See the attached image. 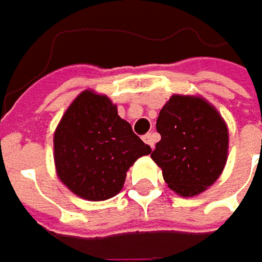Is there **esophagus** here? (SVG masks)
Listing matches in <instances>:
<instances>
[{
    "mask_svg": "<svg viewBox=\"0 0 262 262\" xmlns=\"http://www.w3.org/2000/svg\"><path fill=\"white\" fill-rule=\"evenodd\" d=\"M143 141L148 144V146L151 147V148H155V143H156V140H155V134H146V136H143Z\"/></svg>",
    "mask_w": 262,
    "mask_h": 262,
    "instance_id": "esophagus-1",
    "label": "esophagus"
}]
</instances>
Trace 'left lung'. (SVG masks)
Returning a JSON list of instances; mask_svg holds the SVG:
<instances>
[{"label":"left lung","mask_w":262,"mask_h":262,"mask_svg":"<svg viewBox=\"0 0 262 262\" xmlns=\"http://www.w3.org/2000/svg\"><path fill=\"white\" fill-rule=\"evenodd\" d=\"M160 141L151 159L162 167L167 186L194 196L213 185L227 160L226 122L203 97L173 95L156 122Z\"/></svg>","instance_id":"obj_1"}]
</instances>
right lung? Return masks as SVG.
<instances>
[{
    "label": "right lung",
    "instance_id": "1",
    "mask_svg": "<svg viewBox=\"0 0 262 262\" xmlns=\"http://www.w3.org/2000/svg\"><path fill=\"white\" fill-rule=\"evenodd\" d=\"M151 153L118 115L107 96L84 90L61 118L54 134L56 175L76 195L103 201L116 195L126 170Z\"/></svg>",
    "mask_w": 262,
    "mask_h": 262
}]
</instances>
